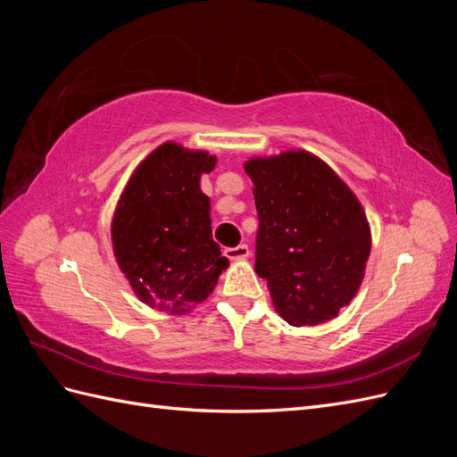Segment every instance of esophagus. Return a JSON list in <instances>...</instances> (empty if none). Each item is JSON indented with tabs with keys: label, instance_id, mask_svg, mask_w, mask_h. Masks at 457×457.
<instances>
[{
	"label": "esophagus",
	"instance_id": "1",
	"mask_svg": "<svg viewBox=\"0 0 457 457\" xmlns=\"http://www.w3.org/2000/svg\"><path fill=\"white\" fill-rule=\"evenodd\" d=\"M225 255L228 259H245V257H250V247H247L245 244H240L237 247H227Z\"/></svg>",
	"mask_w": 457,
	"mask_h": 457
}]
</instances>
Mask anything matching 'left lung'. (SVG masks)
Returning <instances> with one entry per match:
<instances>
[{
  "mask_svg": "<svg viewBox=\"0 0 457 457\" xmlns=\"http://www.w3.org/2000/svg\"><path fill=\"white\" fill-rule=\"evenodd\" d=\"M255 185V270L292 326H316L349 305L364 278L370 227L362 205L305 150L245 163Z\"/></svg>",
  "mask_w": 457,
  "mask_h": 457,
  "instance_id": "1",
  "label": "left lung"
}]
</instances>
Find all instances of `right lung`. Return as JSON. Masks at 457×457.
I'll list each match as a JSON object with an SVG mask.
<instances>
[{
	"instance_id": "right-lung-1",
	"label": "right lung",
	"mask_w": 457,
	"mask_h": 457,
	"mask_svg": "<svg viewBox=\"0 0 457 457\" xmlns=\"http://www.w3.org/2000/svg\"><path fill=\"white\" fill-rule=\"evenodd\" d=\"M215 162L207 152L165 143L137 168L120 198L116 261L139 299L158 311H190L228 265L212 238L210 198L200 190V175Z\"/></svg>"
}]
</instances>
